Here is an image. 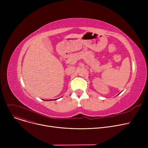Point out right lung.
Returning <instances> with one entry per match:
<instances>
[{"mask_svg": "<svg viewBox=\"0 0 148 148\" xmlns=\"http://www.w3.org/2000/svg\"><path fill=\"white\" fill-rule=\"evenodd\" d=\"M52 100H53V99H52Z\"/></svg>", "mask_w": 148, "mask_h": 148, "instance_id": "1", "label": "right lung"}]
</instances>
